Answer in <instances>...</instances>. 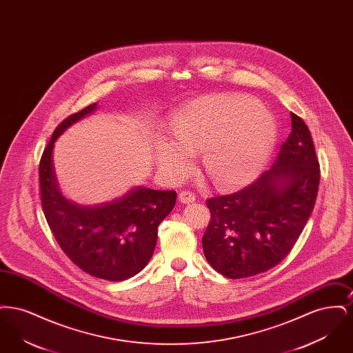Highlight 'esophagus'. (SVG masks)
Listing matches in <instances>:
<instances>
[{"label":"esophagus","instance_id":"esophagus-1","mask_svg":"<svg viewBox=\"0 0 353 353\" xmlns=\"http://www.w3.org/2000/svg\"><path fill=\"white\" fill-rule=\"evenodd\" d=\"M179 200L183 202V203H192V202H194V200H196V196L190 190H184V192H181L179 194Z\"/></svg>","mask_w":353,"mask_h":353}]
</instances>
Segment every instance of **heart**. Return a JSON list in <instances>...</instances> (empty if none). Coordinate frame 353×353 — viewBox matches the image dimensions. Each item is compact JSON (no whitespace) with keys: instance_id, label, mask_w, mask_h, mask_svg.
Here are the masks:
<instances>
[{"instance_id":"obj_1","label":"heart","mask_w":353,"mask_h":353,"mask_svg":"<svg viewBox=\"0 0 353 353\" xmlns=\"http://www.w3.org/2000/svg\"><path fill=\"white\" fill-rule=\"evenodd\" d=\"M174 136L154 139L159 168L172 180L193 169L194 154L203 153L206 176L219 189L252 183L269 163L279 137L275 115L243 94H213L186 103L172 119Z\"/></svg>"}]
</instances>
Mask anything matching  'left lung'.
<instances>
[{"label": "left lung", "instance_id": "1", "mask_svg": "<svg viewBox=\"0 0 353 353\" xmlns=\"http://www.w3.org/2000/svg\"><path fill=\"white\" fill-rule=\"evenodd\" d=\"M291 125L271 168L235 193L206 200L210 221L202 236L203 254L223 276L249 278L275 268L312 213L319 161L303 119L291 112Z\"/></svg>", "mask_w": 353, "mask_h": 353}]
</instances>
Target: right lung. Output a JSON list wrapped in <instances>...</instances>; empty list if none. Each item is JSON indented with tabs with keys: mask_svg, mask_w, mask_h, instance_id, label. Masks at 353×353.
<instances>
[{
	"mask_svg": "<svg viewBox=\"0 0 353 353\" xmlns=\"http://www.w3.org/2000/svg\"><path fill=\"white\" fill-rule=\"evenodd\" d=\"M92 103L55 128L39 161L41 202L59 248L84 272L111 282L124 281L147 266L157 241V228L176 203L174 190L132 189L123 199L94 208L68 201L59 192L52 148L71 124L91 114Z\"/></svg>",
	"mask_w": 353,
	"mask_h": 353,
	"instance_id": "1",
	"label": "right lung"
}]
</instances>
